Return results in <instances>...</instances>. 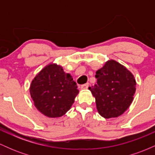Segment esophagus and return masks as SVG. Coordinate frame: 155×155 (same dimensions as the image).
<instances>
[{
  "instance_id": "34e87169",
  "label": "esophagus",
  "mask_w": 155,
  "mask_h": 155,
  "mask_svg": "<svg viewBox=\"0 0 155 155\" xmlns=\"http://www.w3.org/2000/svg\"><path fill=\"white\" fill-rule=\"evenodd\" d=\"M88 87H89V83L84 84L81 85V90H87V89L88 88Z\"/></svg>"
}]
</instances>
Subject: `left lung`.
I'll return each mask as SVG.
<instances>
[{"mask_svg": "<svg viewBox=\"0 0 155 155\" xmlns=\"http://www.w3.org/2000/svg\"><path fill=\"white\" fill-rule=\"evenodd\" d=\"M97 83L89 90L95 97L98 113L106 119L120 116L128 108L136 82L130 72L115 60H109L96 72Z\"/></svg>", "mask_w": 155, "mask_h": 155, "instance_id": "left-lung-1", "label": "left lung"}]
</instances>
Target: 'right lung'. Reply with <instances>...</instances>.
I'll return each instance as SVG.
<instances>
[{
    "label": "right lung",
    "mask_w": 155,
    "mask_h": 155,
    "mask_svg": "<svg viewBox=\"0 0 155 155\" xmlns=\"http://www.w3.org/2000/svg\"><path fill=\"white\" fill-rule=\"evenodd\" d=\"M30 92L39 111L48 117H60L71 107L79 90L61 66L49 64L32 81Z\"/></svg>",
    "instance_id": "add662e5"
}]
</instances>
